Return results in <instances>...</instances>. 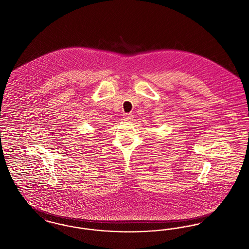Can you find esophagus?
<instances>
[{"label": "esophagus", "mask_w": 249, "mask_h": 249, "mask_svg": "<svg viewBox=\"0 0 249 249\" xmlns=\"http://www.w3.org/2000/svg\"><path fill=\"white\" fill-rule=\"evenodd\" d=\"M124 121H131L133 120V115L132 114H125L123 117Z\"/></svg>", "instance_id": "34e87169"}]
</instances>
